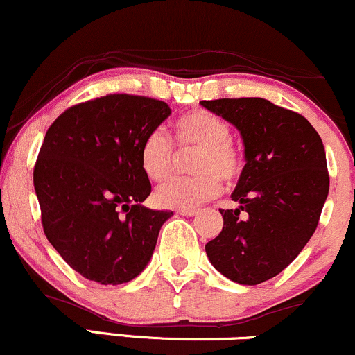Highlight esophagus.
Returning a JSON list of instances; mask_svg holds the SVG:
<instances>
[{"label": "esophagus", "instance_id": "esophagus-1", "mask_svg": "<svg viewBox=\"0 0 355 355\" xmlns=\"http://www.w3.org/2000/svg\"><path fill=\"white\" fill-rule=\"evenodd\" d=\"M177 214H180V216H185V217H193V216H197V210L196 209H180Z\"/></svg>", "mask_w": 355, "mask_h": 355}]
</instances>
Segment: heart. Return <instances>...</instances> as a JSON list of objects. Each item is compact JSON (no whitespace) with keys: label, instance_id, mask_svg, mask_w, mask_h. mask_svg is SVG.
<instances>
[{"label":"heart","instance_id":"1","mask_svg":"<svg viewBox=\"0 0 355 355\" xmlns=\"http://www.w3.org/2000/svg\"><path fill=\"white\" fill-rule=\"evenodd\" d=\"M231 130L220 116L207 109H192L173 124V141L178 150L196 148L190 171L196 175L173 178L158 187L155 200L159 207L196 209L220 193V180L236 184L244 171V155L229 138ZM139 166L148 180L159 184L175 166L173 146L162 131H151L139 146Z\"/></svg>","mask_w":355,"mask_h":355}]
</instances>
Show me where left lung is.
I'll return each mask as SVG.
<instances>
[{
  "label": "left lung",
  "mask_w": 355,
  "mask_h": 355,
  "mask_svg": "<svg viewBox=\"0 0 355 355\" xmlns=\"http://www.w3.org/2000/svg\"><path fill=\"white\" fill-rule=\"evenodd\" d=\"M200 104L239 130L246 157L231 196L239 207L219 209L224 227L205 252L231 282L259 285L285 270L317 229L330 184L322 138L302 114L261 97Z\"/></svg>",
  "instance_id": "left-lung-1"
}]
</instances>
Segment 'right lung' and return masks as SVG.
Masks as SVG:
<instances>
[{
	"instance_id": "add662e5",
	"label": "right lung",
	"mask_w": 355,
	"mask_h": 355,
	"mask_svg": "<svg viewBox=\"0 0 355 355\" xmlns=\"http://www.w3.org/2000/svg\"><path fill=\"white\" fill-rule=\"evenodd\" d=\"M163 101L107 94L62 112L46 131L33 185L46 239L72 270L101 285L136 278L173 212L141 202L151 184L139 146L170 116Z\"/></svg>"
}]
</instances>
